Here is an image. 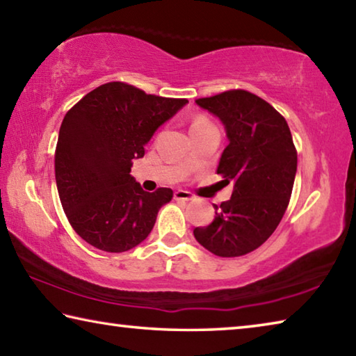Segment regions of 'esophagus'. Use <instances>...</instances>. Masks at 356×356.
Listing matches in <instances>:
<instances>
[{"instance_id":"1","label":"esophagus","mask_w":356,"mask_h":356,"mask_svg":"<svg viewBox=\"0 0 356 356\" xmlns=\"http://www.w3.org/2000/svg\"><path fill=\"white\" fill-rule=\"evenodd\" d=\"M193 197V193H190V191H185V190H177V191H174V199L176 200H184V202H186V200H191Z\"/></svg>"}]
</instances>
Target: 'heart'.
<instances>
[{"mask_svg":"<svg viewBox=\"0 0 356 356\" xmlns=\"http://www.w3.org/2000/svg\"><path fill=\"white\" fill-rule=\"evenodd\" d=\"M199 122H205V120L204 118H197L195 122H193V124H199Z\"/></svg>","mask_w":356,"mask_h":356,"instance_id":"1","label":"heart"}]
</instances>
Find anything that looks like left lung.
Here are the masks:
<instances>
[{"label": "left lung", "mask_w": 356, "mask_h": 356, "mask_svg": "<svg viewBox=\"0 0 356 356\" xmlns=\"http://www.w3.org/2000/svg\"><path fill=\"white\" fill-rule=\"evenodd\" d=\"M196 104L222 122L229 145L218 174L234 182L232 197L213 205L216 216L193 230L200 245L218 257H240L274 234L293 191L297 152L285 118L257 95L230 90Z\"/></svg>", "instance_id": "8db88e82"}]
</instances>
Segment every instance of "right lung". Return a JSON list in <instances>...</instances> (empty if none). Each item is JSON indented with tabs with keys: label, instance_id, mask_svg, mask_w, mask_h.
<instances>
[{
	"label": "right lung",
	"instance_id": "1",
	"mask_svg": "<svg viewBox=\"0 0 356 356\" xmlns=\"http://www.w3.org/2000/svg\"><path fill=\"white\" fill-rule=\"evenodd\" d=\"M186 104L108 82L65 115L54 157L56 184L71 227L83 241L118 254L151 234L172 190L145 191L131 168L157 129Z\"/></svg>",
	"mask_w": 356,
	"mask_h": 356
}]
</instances>
